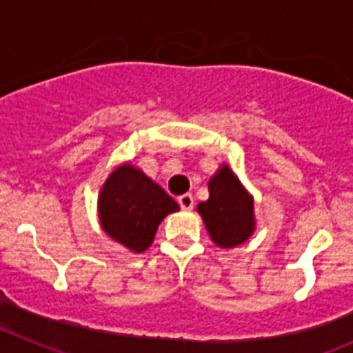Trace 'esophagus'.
<instances>
[{
  "label": "esophagus",
  "instance_id": "34e87169",
  "mask_svg": "<svg viewBox=\"0 0 353 353\" xmlns=\"http://www.w3.org/2000/svg\"><path fill=\"white\" fill-rule=\"evenodd\" d=\"M177 201H179V205H181V208H183V210H191V208H193V203H194L193 196H191L190 193L181 194V196L177 198Z\"/></svg>",
  "mask_w": 353,
  "mask_h": 353
}]
</instances>
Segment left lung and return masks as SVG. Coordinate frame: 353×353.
<instances>
[{"label":"left lung","mask_w":353,"mask_h":353,"mask_svg":"<svg viewBox=\"0 0 353 353\" xmlns=\"http://www.w3.org/2000/svg\"><path fill=\"white\" fill-rule=\"evenodd\" d=\"M210 234L221 248H234L255 231L253 198L228 165L208 181V200L196 207Z\"/></svg>","instance_id":"obj_1"}]
</instances>
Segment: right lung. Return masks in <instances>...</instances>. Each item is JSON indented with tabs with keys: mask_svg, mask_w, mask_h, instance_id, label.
Masks as SVG:
<instances>
[{
	"mask_svg": "<svg viewBox=\"0 0 353 353\" xmlns=\"http://www.w3.org/2000/svg\"><path fill=\"white\" fill-rule=\"evenodd\" d=\"M179 205L131 163L117 167L98 196V215L103 231L134 253L153 243L159 224Z\"/></svg>",
	"mask_w": 353,
	"mask_h": 353,
	"instance_id": "obj_1",
	"label": "right lung"
}]
</instances>
